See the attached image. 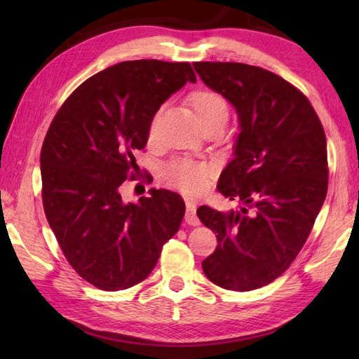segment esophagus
<instances>
[{
    "mask_svg": "<svg viewBox=\"0 0 359 359\" xmlns=\"http://www.w3.org/2000/svg\"><path fill=\"white\" fill-rule=\"evenodd\" d=\"M185 222L191 226H198L199 218L196 215V203L191 201V199H187V214H185Z\"/></svg>",
    "mask_w": 359,
    "mask_h": 359,
    "instance_id": "1",
    "label": "esophagus"
}]
</instances>
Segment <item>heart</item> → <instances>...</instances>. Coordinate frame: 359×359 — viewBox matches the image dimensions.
Here are the masks:
<instances>
[{
    "label": "heart",
    "instance_id": "b5f03b06",
    "mask_svg": "<svg viewBox=\"0 0 359 359\" xmlns=\"http://www.w3.org/2000/svg\"><path fill=\"white\" fill-rule=\"evenodd\" d=\"M188 102H190L193 112L201 126L208 123H218V121L226 123L228 121V101L224 100L223 95L214 92V90L199 88L188 96ZM156 117L151 120L150 135H154ZM208 166L190 160H175L163 169V179L166 180V184L179 188V190L188 194H196L203 190L205 182H208Z\"/></svg>",
    "mask_w": 359,
    "mask_h": 359
}]
</instances>
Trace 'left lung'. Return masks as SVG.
Listing matches in <instances>:
<instances>
[{
	"instance_id": "left-lung-1",
	"label": "left lung",
	"mask_w": 359,
	"mask_h": 359,
	"mask_svg": "<svg viewBox=\"0 0 359 359\" xmlns=\"http://www.w3.org/2000/svg\"><path fill=\"white\" fill-rule=\"evenodd\" d=\"M193 68L231 102L239 121L233 160L217 188L241 208L198 209L218 241L203 271L224 290H257L288 269L325 203V130L306 96L274 72L244 63L199 62Z\"/></svg>"
}]
</instances>
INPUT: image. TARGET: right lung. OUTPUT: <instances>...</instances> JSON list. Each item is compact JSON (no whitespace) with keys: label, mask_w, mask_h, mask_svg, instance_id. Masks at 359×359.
I'll return each mask as SVG.
<instances>
[{"label":"right lung","mask_w":359,"mask_h":359,"mask_svg":"<svg viewBox=\"0 0 359 359\" xmlns=\"http://www.w3.org/2000/svg\"><path fill=\"white\" fill-rule=\"evenodd\" d=\"M194 83L190 63L133 60L87 79L60 107L41 150L42 204L68 263L85 280L118 291L147 278L185 214L180 194L150 188L125 203L158 109ZM137 174V172H136Z\"/></svg>","instance_id":"1"}]
</instances>
